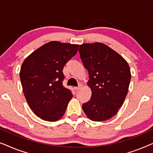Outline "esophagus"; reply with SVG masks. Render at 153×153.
I'll return each mask as SVG.
<instances>
[{"label": "esophagus", "mask_w": 153, "mask_h": 153, "mask_svg": "<svg viewBox=\"0 0 153 153\" xmlns=\"http://www.w3.org/2000/svg\"><path fill=\"white\" fill-rule=\"evenodd\" d=\"M83 87V85H79L78 87H74V89L75 90V91H78V90H79V89H81V88Z\"/></svg>", "instance_id": "esophagus-1"}]
</instances>
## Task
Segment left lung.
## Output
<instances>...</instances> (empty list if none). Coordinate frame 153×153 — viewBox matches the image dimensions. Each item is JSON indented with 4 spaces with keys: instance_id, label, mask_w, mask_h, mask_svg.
<instances>
[{
    "instance_id": "8db88e82",
    "label": "left lung",
    "mask_w": 153,
    "mask_h": 153,
    "mask_svg": "<svg viewBox=\"0 0 153 153\" xmlns=\"http://www.w3.org/2000/svg\"><path fill=\"white\" fill-rule=\"evenodd\" d=\"M79 53L88 71V85L91 100L83 110L93 121H104L114 116L124 103L131 79L130 68L120 54L103 43L83 44Z\"/></svg>"
}]
</instances>
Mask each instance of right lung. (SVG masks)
<instances>
[{"mask_svg": "<svg viewBox=\"0 0 153 153\" xmlns=\"http://www.w3.org/2000/svg\"><path fill=\"white\" fill-rule=\"evenodd\" d=\"M78 48V45L49 42L22 65L19 76L24 96L31 110L44 120L54 122L65 113L73 95L62 85V70Z\"/></svg>", "mask_w": 153, "mask_h": 153, "instance_id": "obj_1", "label": "right lung"}]
</instances>
